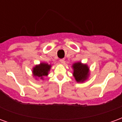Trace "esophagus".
<instances>
[{
  "label": "esophagus",
  "mask_w": 122,
  "mask_h": 122,
  "mask_svg": "<svg viewBox=\"0 0 122 122\" xmlns=\"http://www.w3.org/2000/svg\"><path fill=\"white\" fill-rule=\"evenodd\" d=\"M59 61H60V63H64V62H65V59H61L59 60Z\"/></svg>",
  "instance_id": "obj_1"
}]
</instances>
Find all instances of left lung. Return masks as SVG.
<instances>
[{
	"instance_id": "obj_1",
	"label": "left lung",
	"mask_w": 122,
	"mask_h": 122,
	"mask_svg": "<svg viewBox=\"0 0 122 122\" xmlns=\"http://www.w3.org/2000/svg\"><path fill=\"white\" fill-rule=\"evenodd\" d=\"M73 76L77 82H84L90 75V69L86 64L77 62L72 65Z\"/></svg>"
}]
</instances>
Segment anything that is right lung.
Returning <instances> with one entry per match:
<instances>
[{
    "instance_id": "right-lung-1",
    "label": "right lung",
    "mask_w": 122,
    "mask_h": 122,
    "mask_svg": "<svg viewBox=\"0 0 122 122\" xmlns=\"http://www.w3.org/2000/svg\"><path fill=\"white\" fill-rule=\"evenodd\" d=\"M51 65L45 63H41L40 65H37L32 69V74L34 76L40 78L43 80V77L47 76L51 69Z\"/></svg>"
}]
</instances>
